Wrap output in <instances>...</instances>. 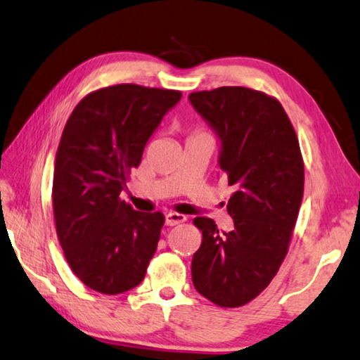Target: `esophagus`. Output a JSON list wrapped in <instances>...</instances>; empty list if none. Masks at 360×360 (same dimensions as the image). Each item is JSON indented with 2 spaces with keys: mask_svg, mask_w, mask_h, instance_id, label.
I'll use <instances>...</instances> for the list:
<instances>
[{
  "mask_svg": "<svg viewBox=\"0 0 360 360\" xmlns=\"http://www.w3.org/2000/svg\"><path fill=\"white\" fill-rule=\"evenodd\" d=\"M184 221H186V216L179 213H168L165 216V224L167 226H178V224H182Z\"/></svg>",
  "mask_w": 360,
  "mask_h": 360,
  "instance_id": "obj_1",
  "label": "esophagus"
}]
</instances>
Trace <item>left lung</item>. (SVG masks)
<instances>
[{"label":"left lung","mask_w":360,"mask_h":360,"mask_svg":"<svg viewBox=\"0 0 360 360\" xmlns=\"http://www.w3.org/2000/svg\"><path fill=\"white\" fill-rule=\"evenodd\" d=\"M193 108L221 139L219 167L229 186L231 232L213 219H193L202 245L193 253L192 282L221 307L255 300L288 253L304 192V163L295 128L281 102L261 91L221 86L189 94Z\"/></svg>","instance_id":"1"}]
</instances>
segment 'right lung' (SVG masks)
Returning <instances> with one entry per match:
<instances>
[{
	"instance_id": "1",
	"label": "right lung",
	"mask_w": 360,
	"mask_h": 360,
	"mask_svg": "<svg viewBox=\"0 0 360 360\" xmlns=\"http://www.w3.org/2000/svg\"><path fill=\"white\" fill-rule=\"evenodd\" d=\"M181 91L127 83L93 91L68 117L56 153L53 210L65 259L86 287L118 295L144 281L165 216L120 198Z\"/></svg>"
}]
</instances>
